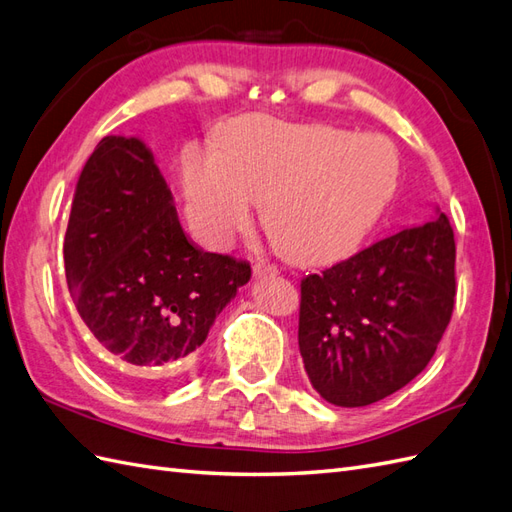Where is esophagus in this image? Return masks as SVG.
Listing matches in <instances>:
<instances>
[{"instance_id": "1", "label": "esophagus", "mask_w": 512, "mask_h": 512, "mask_svg": "<svg viewBox=\"0 0 512 512\" xmlns=\"http://www.w3.org/2000/svg\"><path fill=\"white\" fill-rule=\"evenodd\" d=\"M253 272H255V277H272V274H277L279 270L270 264H264V261H257V264L253 266Z\"/></svg>"}]
</instances>
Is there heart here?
Returning a JSON list of instances; mask_svg holds the SVG:
<instances>
[{"label":"heart","mask_w":512,"mask_h":512,"mask_svg":"<svg viewBox=\"0 0 512 512\" xmlns=\"http://www.w3.org/2000/svg\"><path fill=\"white\" fill-rule=\"evenodd\" d=\"M396 183L398 157L378 136L264 114L233 123L220 153L190 147L181 162L188 216L207 246H229L255 203L294 264H326L357 248Z\"/></svg>","instance_id":"1"}]
</instances>
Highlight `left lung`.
I'll return each mask as SVG.
<instances>
[{
	"label": "left lung",
	"instance_id": "obj_1",
	"mask_svg": "<svg viewBox=\"0 0 512 512\" xmlns=\"http://www.w3.org/2000/svg\"><path fill=\"white\" fill-rule=\"evenodd\" d=\"M454 231L437 207L402 229L300 281L298 346L305 372L335 406H368L422 372L450 324Z\"/></svg>",
	"mask_w": 512,
	"mask_h": 512
}]
</instances>
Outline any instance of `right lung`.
Segmentation results:
<instances>
[{
    "mask_svg": "<svg viewBox=\"0 0 512 512\" xmlns=\"http://www.w3.org/2000/svg\"><path fill=\"white\" fill-rule=\"evenodd\" d=\"M64 274L116 378L164 389L251 279V266L196 248L147 144L106 136L77 181Z\"/></svg>",
    "mask_w": 512,
    "mask_h": 512,
    "instance_id": "add662e5",
    "label": "right lung"
}]
</instances>
